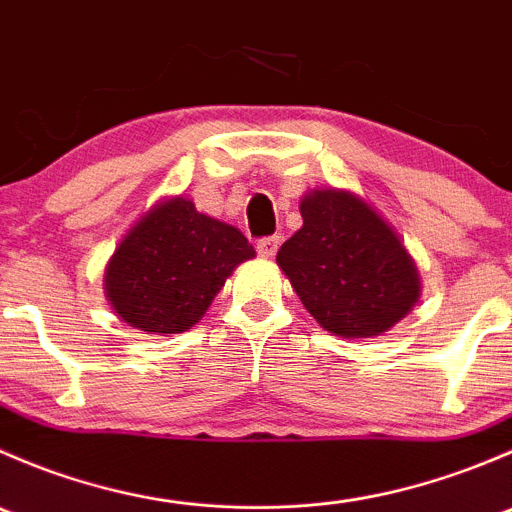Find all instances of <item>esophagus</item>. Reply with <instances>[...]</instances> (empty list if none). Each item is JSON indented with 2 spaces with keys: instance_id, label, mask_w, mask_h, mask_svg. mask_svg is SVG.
<instances>
[{
  "instance_id": "esophagus-1",
  "label": "esophagus",
  "mask_w": 512,
  "mask_h": 512,
  "mask_svg": "<svg viewBox=\"0 0 512 512\" xmlns=\"http://www.w3.org/2000/svg\"><path fill=\"white\" fill-rule=\"evenodd\" d=\"M277 247H280V237L277 235L260 237V240H257V252H260L262 257H275Z\"/></svg>"
}]
</instances>
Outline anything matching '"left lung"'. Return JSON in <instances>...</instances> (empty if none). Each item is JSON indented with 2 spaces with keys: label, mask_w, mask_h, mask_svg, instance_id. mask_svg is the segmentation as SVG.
<instances>
[{
  "label": "left lung",
  "mask_w": 512,
  "mask_h": 512,
  "mask_svg": "<svg viewBox=\"0 0 512 512\" xmlns=\"http://www.w3.org/2000/svg\"><path fill=\"white\" fill-rule=\"evenodd\" d=\"M299 210L304 225L277 262L309 314L347 339L376 337L406 317L421 287L396 232L342 190H314Z\"/></svg>",
  "instance_id": "1"
}]
</instances>
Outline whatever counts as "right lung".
<instances>
[{
	"mask_svg": "<svg viewBox=\"0 0 512 512\" xmlns=\"http://www.w3.org/2000/svg\"><path fill=\"white\" fill-rule=\"evenodd\" d=\"M255 250L237 227L173 198L143 215L106 270V292L123 322L151 334L193 327L225 277Z\"/></svg>",
	"mask_w": 512,
	"mask_h": 512,
	"instance_id": "obj_1",
	"label": "right lung"
}]
</instances>
